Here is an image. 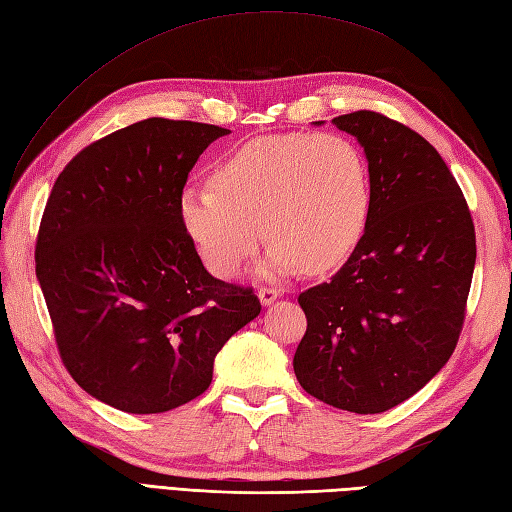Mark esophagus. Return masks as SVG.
Returning <instances> with one entry per match:
<instances>
[{"mask_svg": "<svg viewBox=\"0 0 512 512\" xmlns=\"http://www.w3.org/2000/svg\"><path fill=\"white\" fill-rule=\"evenodd\" d=\"M278 297H280V291L271 289V286H265V289L258 291V299H260V304H263V306H271Z\"/></svg>", "mask_w": 512, "mask_h": 512, "instance_id": "esophagus-1", "label": "esophagus"}]
</instances>
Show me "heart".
Returning <instances> with one entry per match:
<instances>
[{"instance_id":"b5f03b06","label":"heart","mask_w":512,"mask_h":512,"mask_svg":"<svg viewBox=\"0 0 512 512\" xmlns=\"http://www.w3.org/2000/svg\"><path fill=\"white\" fill-rule=\"evenodd\" d=\"M215 186H186L180 219L206 267L232 278L260 243L267 273H323L352 256L367 228L371 191L363 152L339 134H276L236 149ZM261 228L258 229L257 226Z\"/></svg>"}]
</instances>
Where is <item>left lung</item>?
Listing matches in <instances>:
<instances>
[{
  "label": "left lung",
  "instance_id": "8db88e82",
  "mask_svg": "<svg viewBox=\"0 0 512 512\" xmlns=\"http://www.w3.org/2000/svg\"><path fill=\"white\" fill-rule=\"evenodd\" d=\"M332 123L365 149L371 208L347 263L297 297L308 328L293 369L323 404L376 415L413 397L450 360L476 230L452 171L421 134L371 110Z\"/></svg>",
  "mask_w": 512,
  "mask_h": 512
}]
</instances>
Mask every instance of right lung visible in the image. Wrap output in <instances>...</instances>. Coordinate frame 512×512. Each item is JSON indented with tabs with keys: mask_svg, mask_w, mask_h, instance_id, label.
Masks as SVG:
<instances>
[{
	"mask_svg": "<svg viewBox=\"0 0 512 512\" xmlns=\"http://www.w3.org/2000/svg\"><path fill=\"white\" fill-rule=\"evenodd\" d=\"M230 130L152 117L84 147L49 193L36 239L62 363L123 413L178 408L213 382L215 356L260 313L252 289L210 276L180 219L204 149Z\"/></svg>",
	"mask_w": 512,
	"mask_h": 512,
	"instance_id": "obj_1",
	"label": "right lung"
}]
</instances>
